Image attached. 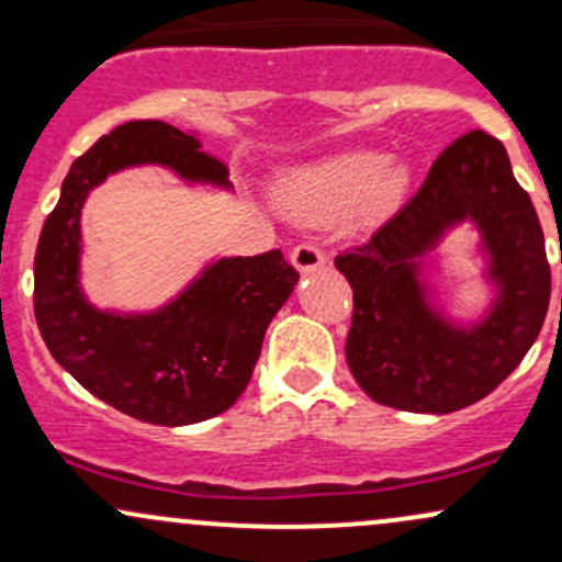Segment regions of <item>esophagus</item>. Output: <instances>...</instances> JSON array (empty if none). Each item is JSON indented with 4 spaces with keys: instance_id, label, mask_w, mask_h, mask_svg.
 <instances>
[{
    "instance_id": "esophagus-1",
    "label": "esophagus",
    "mask_w": 562,
    "mask_h": 562,
    "mask_svg": "<svg viewBox=\"0 0 562 562\" xmlns=\"http://www.w3.org/2000/svg\"><path fill=\"white\" fill-rule=\"evenodd\" d=\"M290 261H293V267L299 269L301 274H312V272H317V269L325 267L327 256L319 245L301 243V245H295L293 254H290Z\"/></svg>"
}]
</instances>
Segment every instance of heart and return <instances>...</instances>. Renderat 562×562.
Wrapping results in <instances>:
<instances>
[{
	"label": "heart",
	"instance_id": "1",
	"mask_svg": "<svg viewBox=\"0 0 562 562\" xmlns=\"http://www.w3.org/2000/svg\"><path fill=\"white\" fill-rule=\"evenodd\" d=\"M409 182L406 160L353 150L290 173L280 187V205L306 224H327L348 211L359 224H378L398 209Z\"/></svg>",
	"mask_w": 562,
	"mask_h": 562
}]
</instances>
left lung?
Segmentation results:
<instances>
[{"label": "left lung", "instance_id": "8db88e82", "mask_svg": "<svg viewBox=\"0 0 562 562\" xmlns=\"http://www.w3.org/2000/svg\"><path fill=\"white\" fill-rule=\"evenodd\" d=\"M473 221L495 282L493 308L462 328L438 313L422 259L457 223ZM353 290L346 362L372 402L449 415L481 402L515 370L544 325L550 263L528 192L492 134L454 139L417 195L364 245L335 256Z\"/></svg>", "mask_w": 562, "mask_h": 562}]
</instances>
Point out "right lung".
I'll use <instances>...</instances> for the list:
<instances>
[{"label": "right lung", "instance_id": "1", "mask_svg": "<svg viewBox=\"0 0 562 562\" xmlns=\"http://www.w3.org/2000/svg\"><path fill=\"white\" fill-rule=\"evenodd\" d=\"M156 164L184 182L232 190L222 160L164 121H128L74 160L42 227L34 259V314L55 362L89 393L153 425H190L240 398L263 333L299 272L282 250L218 259L171 303L147 314L100 312L81 293V209L108 173Z\"/></svg>", "mask_w": 562, "mask_h": 562}]
</instances>
